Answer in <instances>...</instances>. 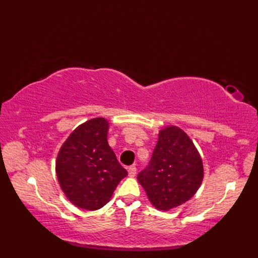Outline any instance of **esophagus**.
<instances>
[{
	"label": "esophagus",
	"mask_w": 258,
	"mask_h": 258,
	"mask_svg": "<svg viewBox=\"0 0 258 258\" xmlns=\"http://www.w3.org/2000/svg\"><path fill=\"white\" fill-rule=\"evenodd\" d=\"M136 172H138V168H136V166H130L128 167V175L131 177H133L136 175Z\"/></svg>",
	"instance_id": "1"
}]
</instances>
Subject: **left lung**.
Returning a JSON list of instances; mask_svg holds the SVG:
<instances>
[{
	"label": "left lung",
	"mask_w": 258,
	"mask_h": 258,
	"mask_svg": "<svg viewBox=\"0 0 258 258\" xmlns=\"http://www.w3.org/2000/svg\"><path fill=\"white\" fill-rule=\"evenodd\" d=\"M203 163L193 142L182 130H162L151 161L138 175L149 200L168 211L187 202L203 180Z\"/></svg>",
	"instance_id": "left-lung-1"
}]
</instances>
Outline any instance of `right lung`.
I'll use <instances>...</instances> for the list:
<instances>
[{"label": "right lung", "mask_w": 258, "mask_h": 258, "mask_svg": "<svg viewBox=\"0 0 258 258\" xmlns=\"http://www.w3.org/2000/svg\"><path fill=\"white\" fill-rule=\"evenodd\" d=\"M107 130L105 118L87 120L69 136L57 155L61 188L74 205L87 211L105 205L127 175L107 143Z\"/></svg>", "instance_id": "1"}]
</instances>
